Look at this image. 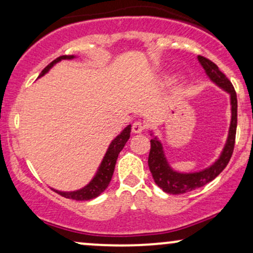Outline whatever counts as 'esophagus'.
<instances>
[{
  "mask_svg": "<svg viewBox=\"0 0 253 253\" xmlns=\"http://www.w3.org/2000/svg\"><path fill=\"white\" fill-rule=\"evenodd\" d=\"M145 129V125L140 121H135L132 126V132L135 133V134H139V133H143Z\"/></svg>",
  "mask_w": 253,
  "mask_h": 253,
  "instance_id": "obj_1",
  "label": "esophagus"
}]
</instances>
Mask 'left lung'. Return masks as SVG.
Returning <instances> with one entry per match:
<instances>
[{"mask_svg": "<svg viewBox=\"0 0 253 253\" xmlns=\"http://www.w3.org/2000/svg\"><path fill=\"white\" fill-rule=\"evenodd\" d=\"M197 60L205 69L206 74L210 77L213 83H215L219 88L225 90L229 94V100H231V124H229L227 140H226L225 146H223L222 152L220 153L219 158L214 162L213 164L201 171L196 172H179V171L173 170L170 167L167 157H165L163 144L162 141L153 135L151 130V150L149 155V168L151 173H152L153 179L156 184L161 189L168 194L172 195H179V194H185L188 191L199 189L207 183L213 181L217 175L221 173L225 169L226 165L228 164L231 159L232 153H233L234 143H236V130H237V94L232 83L221 71L219 70L217 65H215L211 60L207 58L197 56Z\"/></svg>", "mask_w": 253, "mask_h": 253, "instance_id": "8db88e82", "label": "left lung"}]
</instances>
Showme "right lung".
<instances>
[{
	"label": "right lung",
	"instance_id": "obj_1",
	"mask_svg": "<svg viewBox=\"0 0 253 253\" xmlns=\"http://www.w3.org/2000/svg\"><path fill=\"white\" fill-rule=\"evenodd\" d=\"M76 58V56H60L58 57L57 59H54L53 62L48 64L45 69L42 71V74L39 75V77H42L43 75L47 74L48 71L51 70V68H53V65H56L57 63H59L60 60H65V59H74ZM130 135V125H128L127 127L121 130V133L119 135L115 136L114 139L112 140V143L109 144L108 149H107L106 155H104L102 162H101L100 167L95 173V176L92 177V179L90 181L85 187L81 188L78 190H74V191H60V190H56L53 189L56 193L59 194L66 199H71V200H76V201H88V200L95 199L98 195L103 193L104 190L107 189V187L109 185L110 179H112L113 173H114V169H115V164H117V159L119 153L121 152V150L124 149V146L126 145L127 140L129 139Z\"/></svg>",
	"mask_w": 253,
	"mask_h": 253
}]
</instances>
